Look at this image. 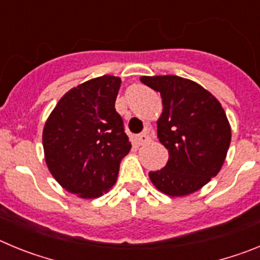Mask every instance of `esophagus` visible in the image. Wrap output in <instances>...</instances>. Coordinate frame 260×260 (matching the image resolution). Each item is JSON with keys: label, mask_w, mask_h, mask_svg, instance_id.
Here are the masks:
<instances>
[{"label": "esophagus", "mask_w": 260, "mask_h": 260, "mask_svg": "<svg viewBox=\"0 0 260 260\" xmlns=\"http://www.w3.org/2000/svg\"><path fill=\"white\" fill-rule=\"evenodd\" d=\"M152 138H153L152 134H151L150 132H146V133H143V134L138 135L137 142H138V144H139V146H144V144L152 142Z\"/></svg>", "instance_id": "obj_1"}]
</instances>
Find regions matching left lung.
Listing matches in <instances>:
<instances>
[{"mask_svg": "<svg viewBox=\"0 0 260 260\" xmlns=\"http://www.w3.org/2000/svg\"><path fill=\"white\" fill-rule=\"evenodd\" d=\"M141 82L161 95L157 138L169 153L164 168L150 172L151 182L169 197L198 191L219 173L231 144L221 104L201 84L177 75L142 77Z\"/></svg>", "mask_w": 260, "mask_h": 260, "instance_id": "8db88e82", "label": "left lung"}]
</instances>
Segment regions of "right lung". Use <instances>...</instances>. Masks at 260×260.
Returning <instances> with one entry per match:
<instances>
[{"label":"right lung","mask_w":260,"mask_h":260,"mask_svg":"<svg viewBox=\"0 0 260 260\" xmlns=\"http://www.w3.org/2000/svg\"><path fill=\"white\" fill-rule=\"evenodd\" d=\"M121 78L89 79L71 88L43 130L45 162L54 180L79 198L102 197L116 183L119 162L132 150L116 112Z\"/></svg>","instance_id":"right-lung-1"}]
</instances>
